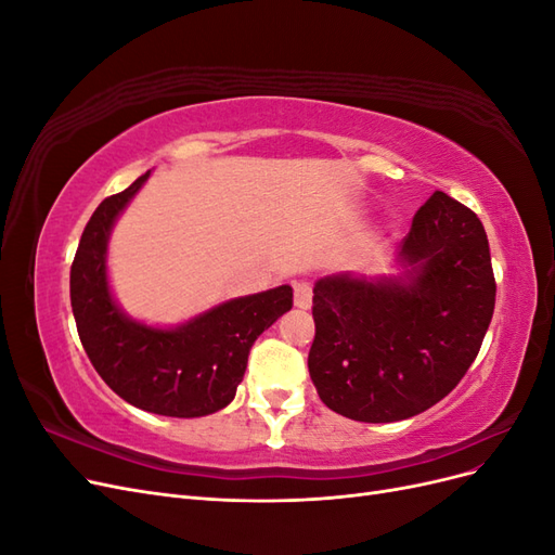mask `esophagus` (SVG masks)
<instances>
[{"label": "esophagus", "mask_w": 555, "mask_h": 555, "mask_svg": "<svg viewBox=\"0 0 555 555\" xmlns=\"http://www.w3.org/2000/svg\"><path fill=\"white\" fill-rule=\"evenodd\" d=\"M294 304L300 310H308L312 306V284L298 280L294 282Z\"/></svg>", "instance_id": "esophagus-1"}]
</instances>
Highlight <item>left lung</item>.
Instances as JSON below:
<instances>
[{
    "mask_svg": "<svg viewBox=\"0 0 555 555\" xmlns=\"http://www.w3.org/2000/svg\"><path fill=\"white\" fill-rule=\"evenodd\" d=\"M393 278L317 280L312 384L324 405L391 424L440 402L479 354L495 308L489 238L444 192L416 210Z\"/></svg>",
    "mask_w": 555,
    "mask_h": 555,
    "instance_id": "obj_1",
    "label": "left lung"
}]
</instances>
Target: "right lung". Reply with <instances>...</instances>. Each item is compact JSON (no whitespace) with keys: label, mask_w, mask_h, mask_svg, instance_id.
Returning a JSON list of instances; mask_svg holds the SVG:
<instances>
[{"label":"right lung","mask_w":555,"mask_h":555,"mask_svg":"<svg viewBox=\"0 0 555 555\" xmlns=\"http://www.w3.org/2000/svg\"><path fill=\"white\" fill-rule=\"evenodd\" d=\"M150 171L104 198L82 231L72 263V308L94 371L133 408L192 418L227 408L243 382L249 349L294 306L289 284L231 298L176 328L127 317L108 287L111 229Z\"/></svg>","instance_id":"add662e5"}]
</instances>
